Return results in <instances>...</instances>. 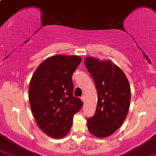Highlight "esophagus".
<instances>
[{
    "mask_svg": "<svg viewBox=\"0 0 156 156\" xmlns=\"http://www.w3.org/2000/svg\"><path fill=\"white\" fill-rule=\"evenodd\" d=\"M81 100H82V101L83 103H85V96H82L81 97Z\"/></svg>",
    "mask_w": 156,
    "mask_h": 156,
    "instance_id": "esophagus-1",
    "label": "esophagus"
}]
</instances>
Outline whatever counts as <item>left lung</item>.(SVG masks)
<instances>
[{"mask_svg": "<svg viewBox=\"0 0 156 156\" xmlns=\"http://www.w3.org/2000/svg\"><path fill=\"white\" fill-rule=\"evenodd\" d=\"M84 64L90 74L98 94L94 116L87 119L88 129L97 138H106L121 126L129 111V81L119 66L109 61L88 57Z\"/></svg>", "mask_w": 156, "mask_h": 156, "instance_id": "8db88e82", "label": "left lung"}]
</instances>
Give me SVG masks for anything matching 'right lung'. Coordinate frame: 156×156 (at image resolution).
<instances>
[{
  "label": "right lung",
  "mask_w": 156,
  "mask_h": 156,
  "mask_svg": "<svg viewBox=\"0 0 156 156\" xmlns=\"http://www.w3.org/2000/svg\"><path fill=\"white\" fill-rule=\"evenodd\" d=\"M82 59L57 55L37 68L29 87L30 106L37 124L44 133L62 138L69 132L74 115L82 108L73 96L72 76Z\"/></svg>",
  "instance_id": "right-lung-1"
}]
</instances>
